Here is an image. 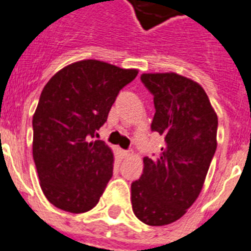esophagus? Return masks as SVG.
Here are the masks:
<instances>
[{
	"label": "esophagus",
	"mask_w": 251,
	"mask_h": 251,
	"mask_svg": "<svg viewBox=\"0 0 251 251\" xmlns=\"http://www.w3.org/2000/svg\"><path fill=\"white\" fill-rule=\"evenodd\" d=\"M121 155H123V158H128V156L132 155V151L131 150H121Z\"/></svg>",
	"instance_id": "obj_1"
}]
</instances>
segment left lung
Masks as SVG:
<instances>
[{
    "label": "left lung",
    "mask_w": 251,
    "mask_h": 251,
    "mask_svg": "<svg viewBox=\"0 0 251 251\" xmlns=\"http://www.w3.org/2000/svg\"><path fill=\"white\" fill-rule=\"evenodd\" d=\"M154 96L151 130L165 135L156 158H144L131 184L135 216L150 226L177 221L195 203L217 148V115L204 89L177 73H144Z\"/></svg>",
    "instance_id": "obj_1"
}]
</instances>
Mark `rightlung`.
<instances>
[{
  "mask_svg": "<svg viewBox=\"0 0 251 251\" xmlns=\"http://www.w3.org/2000/svg\"><path fill=\"white\" fill-rule=\"evenodd\" d=\"M138 73L87 59L67 65L45 84L32 116V156L43 193L60 210L83 213L99 203L112 177L113 152L92 138Z\"/></svg>",
  "mask_w": 251,
  "mask_h": 251,
  "instance_id": "add662e5",
  "label": "right lung"
}]
</instances>
